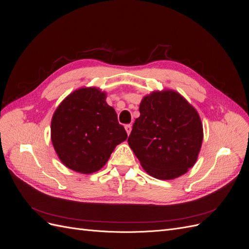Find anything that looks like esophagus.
<instances>
[{"mask_svg":"<svg viewBox=\"0 0 249 249\" xmlns=\"http://www.w3.org/2000/svg\"><path fill=\"white\" fill-rule=\"evenodd\" d=\"M125 130H126L127 134L129 135V134H130V132H131V130H132V126L130 125V124H128V125H125Z\"/></svg>","mask_w":249,"mask_h":249,"instance_id":"obj_1","label":"esophagus"}]
</instances>
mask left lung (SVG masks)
<instances>
[{
    "mask_svg": "<svg viewBox=\"0 0 249 249\" xmlns=\"http://www.w3.org/2000/svg\"><path fill=\"white\" fill-rule=\"evenodd\" d=\"M128 144L151 177L174 179L185 175L198 160L203 124L192 105L173 89L143 97Z\"/></svg>",
    "mask_w": 249,
    "mask_h": 249,
    "instance_id": "1",
    "label": "left lung"
}]
</instances>
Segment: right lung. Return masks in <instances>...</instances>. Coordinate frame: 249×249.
<instances>
[{
	"instance_id": "add662e5",
	"label": "right lung",
	"mask_w": 249,
	"mask_h": 249,
	"mask_svg": "<svg viewBox=\"0 0 249 249\" xmlns=\"http://www.w3.org/2000/svg\"><path fill=\"white\" fill-rule=\"evenodd\" d=\"M106 98L99 88H81L65 98L52 116L54 150L60 161L76 173L100 171L128 137Z\"/></svg>"
}]
</instances>
